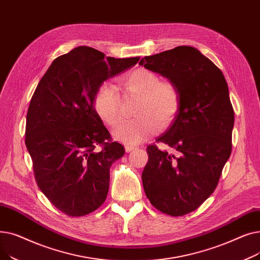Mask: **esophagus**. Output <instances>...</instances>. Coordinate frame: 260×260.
<instances>
[{
	"instance_id": "34e87169",
	"label": "esophagus",
	"mask_w": 260,
	"mask_h": 260,
	"mask_svg": "<svg viewBox=\"0 0 260 260\" xmlns=\"http://www.w3.org/2000/svg\"><path fill=\"white\" fill-rule=\"evenodd\" d=\"M136 148H137V146H135V145H131V144L125 145V151H126L127 153L134 151V149H136Z\"/></svg>"
}]
</instances>
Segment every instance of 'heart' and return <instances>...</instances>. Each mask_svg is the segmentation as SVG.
<instances>
[{"label":"heart","mask_w":260,"mask_h":260,"mask_svg":"<svg viewBox=\"0 0 260 260\" xmlns=\"http://www.w3.org/2000/svg\"><path fill=\"white\" fill-rule=\"evenodd\" d=\"M122 85L131 92L138 93L140 100L136 117L123 121L115 128L114 137L120 142L135 145L153 136L159 124L165 126L178 113L180 93L171 81H160L159 76L145 67L135 68L122 79ZM94 109L108 126H116L121 119V99L115 85L104 82L97 89Z\"/></svg>","instance_id":"heart-1"}]
</instances>
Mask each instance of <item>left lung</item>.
Segmentation results:
<instances>
[{
	"instance_id": "1",
	"label": "left lung",
	"mask_w": 260,
	"mask_h": 260,
	"mask_svg": "<svg viewBox=\"0 0 260 260\" xmlns=\"http://www.w3.org/2000/svg\"><path fill=\"white\" fill-rule=\"evenodd\" d=\"M139 65L169 79L180 93L174 122L157 139L173 153L148 145L142 183L157 210L183 216L211 196L232 152L234 111L226 81L219 68L190 46L144 57Z\"/></svg>"
}]
</instances>
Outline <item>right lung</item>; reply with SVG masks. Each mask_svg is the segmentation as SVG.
<instances>
[{"mask_svg":"<svg viewBox=\"0 0 260 260\" xmlns=\"http://www.w3.org/2000/svg\"><path fill=\"white\" fill-rule=\"evenodd\" d=\"M79 46L54 59L40 80L26 117L25 144L39 188L58 210L79 217L102 206L109 169L124 155L93 107L99 86L137 64ZM97 146H101L99 150Z\"/></svg>","mask_w":260,"mask_h":260,"instance_id":"obj_1","label":"right lung"}]
</instances>
